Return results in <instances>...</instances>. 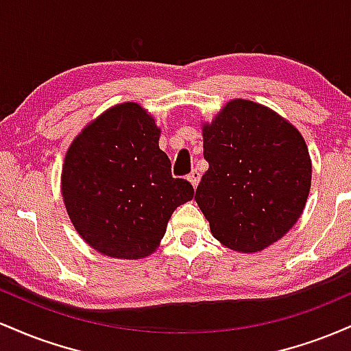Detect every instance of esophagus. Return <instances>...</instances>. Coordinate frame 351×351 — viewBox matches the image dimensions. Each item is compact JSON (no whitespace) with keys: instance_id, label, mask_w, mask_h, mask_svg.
<instances>
[{"instance_id":"obj_1","label":"esophagus","mask_w":351,"mask_h":351,"mask_svg":"<svg viewBox=\"0 0 351 351\" xmlns=\"http://www.w3.org/2000/svg\"><path fill=\"white\" fill-rule=\"evenodd\" d=\"M188 180L191 181V184L193 186H198V183H199V180H201V173L198 171V170H193L191 173H189L188 175Z\"/></svg>"}]
</instances>
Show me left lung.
I'll use <instances>...</instances> for the list:
<instances>
[{"instance_id": "left-lung-1", "label": "left lung", "mask_w": 351, "mask_h": 351, "mask_svg": "<svg viewBox=\"0 0 351 351\" xmlns=\"http://www.w3.org/2000/svg\"><path fill=\"white\" fill-rule=\"evenodd\" d=\"M209 168L195 199L226 247L257 252L304 211L312 163L299 130L276 112L237 99L203 128Z\"/></svg>"}]
</instances>
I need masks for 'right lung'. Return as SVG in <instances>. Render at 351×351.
Segmentation results:
<instances>
[{"label":"right lung","mask_w":351,"mask_h":351,"mask_svg":"<svg viewBox=\"0 0 351 351\" xmlns=\"http://www.w3.org/2000/svg\"><path fill=\"white\" fill-rule=\"evenodd\" d=\"M160 130L138 104L108 108L71 145L62 196L72 224L99 252L140 259L156 249L173 211L195 195L173 178Z\"/></svg>","instance_id":"obj_1"}]
</instances>
